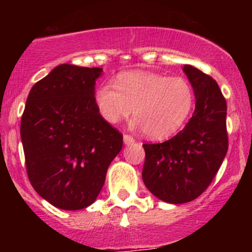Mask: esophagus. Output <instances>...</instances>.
Returning a JSON list of instances; mask_svg holds the SVG:
<instances>
[{
  "label": "esophagus",
  "instance_id": "esophagus-1",
  "mask_svg": "<svg viewBox=\"0 0 252 252\" xmlns=\"http://www.w3.org/2000/svg\"><path fill=\"white\" fill-rule=\"evenodd\" d=\"M123 141H124V145H131V144H134V138L133 136H130V135H124L123 136Z\"/></svg>",
  "mask_w": 252,
  "mask_h": 252
}]
</instances>
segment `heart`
<instances>
[{"instance_id":"obj_1","label":"heart","mask_w":252,"mask_h":252,"mask_svg":"<svg viewBox=\"0 0 252 252\" xmlns=\"http://www.w3.org/2000/svg\"><path fill=\"white\" fill-rule=\"evenodd\" d=\"M194 101V91L185 79L145 70L121 73L116 86L102 84L94 93V105L103 121L116 124L133 111V126L144 129L152 140H164L179 131Z\"/></svg>"}]
</instances>
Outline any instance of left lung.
<instances>
[{
	"label": "left lung",
	"instance_id": "obj_1",
	"mask_svg": "<svg viewBox=\"0 0 252 252\" xmlns=\"http://www.w3.org/2000/svg\"><path fill=\"white\" fill-rule=\"evenodd\" d=\"M195 95V111L183 130L161 144H144L142 180L157 199L185 204L199 197L217 174L228 151L227 103L210 75L184 64Z\"/></svg>",
	"mask_w": 252,
	"mask_h": 252
}]
</instances>
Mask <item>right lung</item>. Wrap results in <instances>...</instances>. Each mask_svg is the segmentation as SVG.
I'll list each match as a JSON object with an SVG mask.
<instances>
[{
  "instance_id": "1",
  "label": "right lung",
  "mask_w": 252,
  "mask_h": 252,
  "mask_svg": "<svg viewBox=\"0 0 252 252\" xmlns=\"http://www.w3.org/2000/svg\"><path fill=\"white\" fill-rule=\"evenodd\" d=\"M102 68L60 64L28 95L20 123L28 177L35 191L61 210L90 206L123 146V135L94 105Z\"/></svg>"
}]
</instances>
